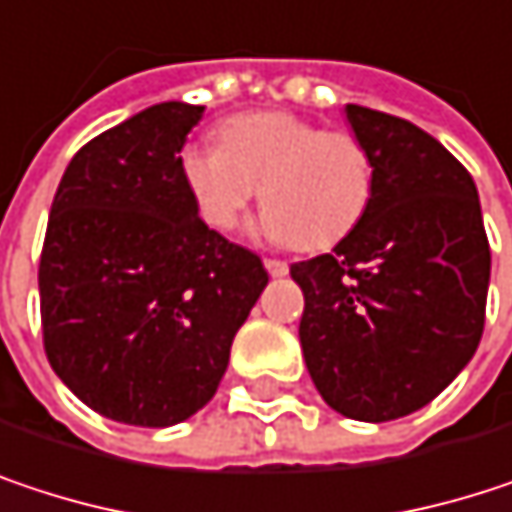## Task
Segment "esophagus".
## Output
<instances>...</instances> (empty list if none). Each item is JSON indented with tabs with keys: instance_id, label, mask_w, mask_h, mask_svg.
I'll return each instance as SVG.
<instances>
[{
	"instance_id": "1",
	"label": "esophagus",
	"mask_w": 512,
	"mask_h": 512,
	"mask_svg": "<svg viewBox=\"0 0 512 512\" xmlns=\"http://www.w3.org/2000/svg\"><path fill=\"white\" fill-rule=\"evenodd\" d=\"M263 266H266V272H269L272 278H281V275H287V269H290L284 260H275V257H266Z\"/></svg>"
}]
</instances>
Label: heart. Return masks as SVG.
I'll use <instances>...</instances> for the list:
<instances>
[{"label":"heart","mask_w":512,"mask_h":512,"mask_svg":"<svg viewBox=\"0 0 512 512\" xmlns=\"http://www.w3.org/2000/svg\"><path fill=\"white\" fill-rule=\"evenodd\" d=\"M180 174L213 231H237L257 198V234L320 252L341 243L373 198V156L356 133L320 130L281 112H243L219 127V145L189 142Z\"/></svg>","instance_id":"1"}]
</instances>
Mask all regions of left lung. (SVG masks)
Returning a JSON list of instances; mask_svg holds the SVG:
<instances>
[{
    "label": "left lung",
    "instance_id": "1",
    "mask_svg": "<svg viewBox=\"0 0 512 512\" xmlns=\"http://www.w3.org/2000/svg\"><path fill=\"white\" fill-rule=\"evenodd\" d=\"M373 156V198L332 255L290 266L305 293L299 341L323 400L356 421H394L439 397L486 320L489 240L477 186L421 127L350 103Z\"/></svg>",
    "mask_w": 512,
    "mask_h": 512
}]
</instances>
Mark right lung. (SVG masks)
<instances>
[{"mask_svg":"<svg viewBox=\"0 0 512 512\" xmlns=\"http://www.w3.org/2000/svg\"><path fill=\"white\" fill-rule=\"evenodd\" d=\"M204 106L156 103L64 168L38 266L44 350L103 418L171 427L204 409L269 275L210 231L180 174Z\"/></svg>","mask_w":512,"mask_h":512,"instance_id":"obj_1","label":"right lung"}]
</instances>
